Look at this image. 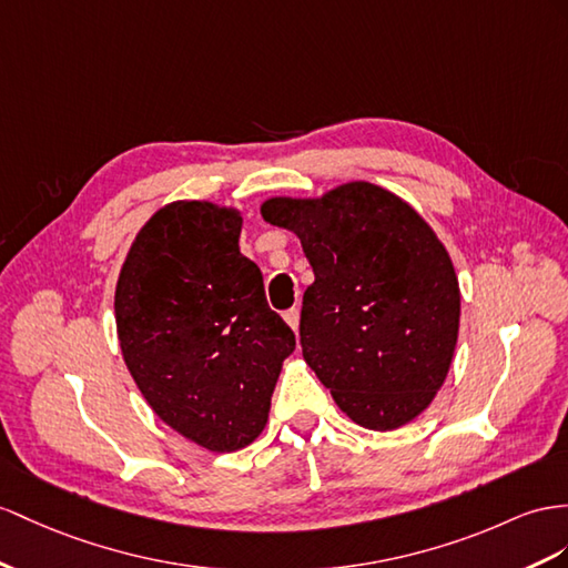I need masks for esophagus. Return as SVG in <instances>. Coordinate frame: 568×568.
<instances>
[{
  "label": "esophagus",
  "instance_id": "esophagus-1",
  "mask_svg": "<svg viewBox=\"0 0 568 568\" xmlns=\"http://www.w3.org/2000/svg\"><path fill=\"white\" fill-rule=\"evenodd\" d=\"M283 318H285V324L293 328V331H297L300 328V310L297 307H293V310H287L285 314H283Z\"/></svg>",
  "mask_w": 568,
  "mask_h": 568
}]
</instances>
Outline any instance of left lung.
<instances>
[{"label":"left lung","instance_id":"1","mask_svg":"<svg viewBox=\"0 0 568 568\" xmlns=\"http://www.w3.org/2000/svg\"><path fill=\"white\" fill-rule=\"evenodd\" d=\"M261 217L295 232L314 268L300 343L338 408L374 432L423 415L446 382L460 326L458 275L432 225L362 180L322 196H271Z\"/></svg>","mask_w":568,"mask_h":568}]
</instances>
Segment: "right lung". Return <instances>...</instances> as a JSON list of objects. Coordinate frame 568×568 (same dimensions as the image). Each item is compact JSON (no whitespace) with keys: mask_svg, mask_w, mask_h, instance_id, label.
<instances>
[{"mask_svg":"<svg viewBox=\"0 0 568 568\" xmlns=\"http://www.w3.org/2000/svg\"><path fill=\"white\" fill-rule=\"evenodd\" d=\"M242 211L172 201L136 232L114 287L124 365L163 423L201 448L230 454L268 423L295 333L240 254Z\"/></svg>","mask_w":568,"mask_h":568,"instance_id":"obj_1","label":"right lung"}]
</instances>
